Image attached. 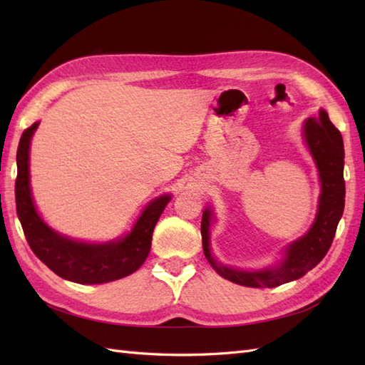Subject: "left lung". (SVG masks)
Returning <instances> with one entry per match:
<instances>
[{
    "label": "left lung",
    "mask_w": 365,
    "mask_h": 365,
    "mask_svg": "<svg viewBox=\"0 0 365 365\" xmlns=\"http://www.w3.org/2000/svg\"><path fill=\"white\" fill-rule=\"evenodd\" d=\"M304 138L320 173L322 195L319 213L311 230L287 247L281 265L262 271H240L216 263L208 247L212 212L208 208L204 210L200 222L204 254L216 273L227 281L254 289H273L304 276L307 271L319 265L329 251L345 207L344 139L323 110L319 118H309L306 120Z\"/></svg>",
    "instance_id": "1"
}]
</instances>
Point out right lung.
<instances>
[{"label": "right lung", "instance_id": "obj_1", "mask_svg": "<svg viewBox=\"0 0 365 365\" xmlns=\"http://www.w3.org/2000/svg\"><path fill=\"white\" fill-rule=\"evenodd\" d=\"M37 125L33 123L20 138L15 178L17 215L29 247L53 273L72 282L103 284L135 273L149 255L153 229L170 196L152 200L133 230L119 242L88 245L56 234L37 215L29 190V141Z\"/></svg>", "mask_w": 365, "mask_h": 365}]
</instances>
